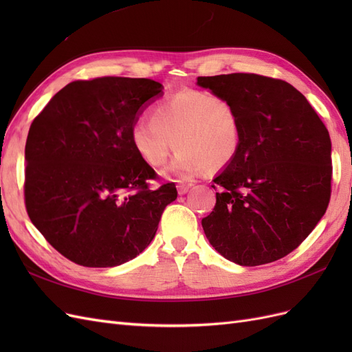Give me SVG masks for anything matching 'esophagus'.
Returning a JSON list of instances; mask_svg holds the SVG:
<instances>
[{"label": "esophagus", "instance_id": "34e87169", "mask_svg": "<svg viewBox=\"0 0 352 352\" xmlns=\"http://www.w3.org/2000/svg\"><path fill=\"white\" fill-rule=\"evenodd\" d=\"M189 188H190L189 184L179 182V184H177V194H179V195H185V194L188 192V190H189Z\"/></svg>", "mask_w": 352, "mask_h": 352}]
</instances>
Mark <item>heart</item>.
<instances>
[{"label":"heart","mask_w":352,"mask_h":352,"mask_svg":"<svg viewBox=\"0 0 352 352\" xmlns=\"http://www.w3.org/2000/svg\"><path fill=\"white\" fill-rule=\"evenodd\" d=\"M241 119L236 105L225 95L206 91H182L157 104L151 120L132 127L135 151L154 168L179 148L168 170L190 177L207 167L219 170L235 160L241 146Z\"/></svg>","instance_id":"b5f03b06"}]
</instances>
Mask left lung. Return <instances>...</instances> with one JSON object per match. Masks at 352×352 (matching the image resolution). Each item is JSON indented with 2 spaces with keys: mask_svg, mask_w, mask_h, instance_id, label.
Segmentation results:
<instances>
[{
  "mask_svg": "<svg viewBox=\"0 0 352 352\" xmlns=\"http://www.w3.org/2000/svg\"><path fill=\"white\" fill-rule=\"evenodd\" d=\"M236 105L241 146L212 180L216 206L202 219L229 261L261 265L300 247L329 206L332 142L324 123L291 83L254 73L199 76Z\"/></svg>",
  "mask_w": 352,
  "mask_h": 352,
  "instance_id": "8db88e82",
  "label": "left lung"
}]
</instances>
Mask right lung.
<instances>
[{
    "label": "right lung",
    "mask_w": 352,
    "mask_h": 352,
    "mask_svg": "<svg viewBox=\"0 0 352 352\" xmlns=\"http://www.w3.org/2000/svg\"><path fill=\"white\" fill-rule=\"evenodd\" d=\"M163 92L151 79L74 80L32 122L25 148L30 221L61 255L85 267H114L140 255L158 229L175 184L135 151L140 113Z\"/></svg>",
    "instance_id": "add662e5"
}]
</instances>
